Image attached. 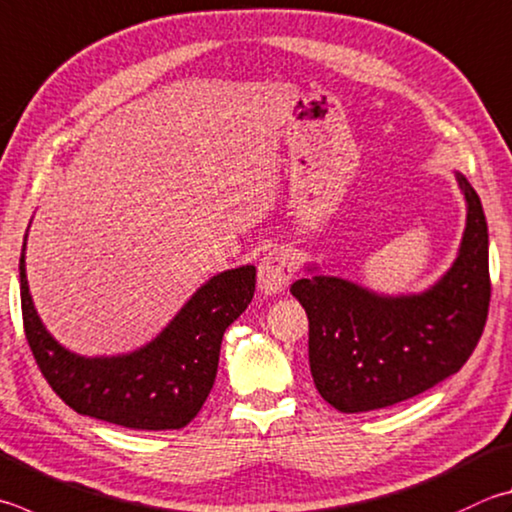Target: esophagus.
Returning <instances> with one entry per match:
<instances>
[{"label": "esophagus", "mask_w": 512, "mask_h": 512, "mask_svg": "<svg viewBox=\"0 0 512 512\" xmlns=\"http://www.w3.org/2000/svg\"><path fill=\"white\" fill-rule=\"evenodd\" d=\"M293 275V264L284 250H271L262 262H259L257 271V286L264 295H280L286 291L288 282Z\"/></svg>", "instance_id": "1"}]
</instances>
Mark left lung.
<instances>
[{"label": "left lung", "mask_w": 512, "mask_h": 512, "mask_svg": "<svg viewBox=\"0 0 512 512\" xmlns=\"http://www.w3.org/2000/svg\"><path fill=\"white\" fill-rule=\"evenodd\" d=\"M466 228L452 266L421 293L385 295L320 271L291 284L309 318L313 383L345 414L374 412L423 394L466 365L490 304L488 224L479 194L454 172Z\"/></svg>", "instance_id": "obj_1"}]
</instances>
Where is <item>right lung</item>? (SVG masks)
Masks as SVG:
<instances>
[{
	"label": "right lung",
	"mask_w": 512,
	"mask_h": 512,
	"mask_svg": "<svg viewBox=\"0 0 512 512\" xmlns=\"http://www.w3.org/2000/svg\"><path fill=\"white\" fill-rule=\"evenodd\" d=\"M31 228V224H29ZM20 255L22 318L37 367L71 410L129 430H179L215 385L224 333L255 293V266L212 275L147 345L118 356H80L55 340L33 304Z\"/></svg>",
	"instance_id": "obj_1"
}]
</instances>
